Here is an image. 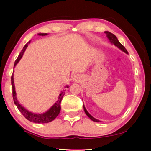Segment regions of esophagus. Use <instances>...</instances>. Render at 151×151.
<instances>
[{"label": "esophagus", "mask_w": 151, "mask_h": 151, "mask_svg": "<svg viewBox=\"0 0 151 151\" xmlns=\"http://www.w3.org/2000/svg\"><path fill=\"white\" fill-rule=\"evenodd\" d=\"M80 75H76L75 76V77H74V80H75V81H76V82H78V81H79V80H80Z\"/></svg>", "instance_id": "obj_1"}]
</instances>
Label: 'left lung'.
<instances>
[{
    "label": "left lung",
    "mask_w": 151,
    "mask_h": 151,
    "mask_svg": "<svg viewBox=\"0 0 151 151\" xmlns=\"http://www.w3.org/2000/svg\"><path fill=\"white\" fill-rule=\"evenodd\" d=\"M105 34H107V37H108V38L109 40H110V41L111 42L113 43V44H114L115 46H116L118 48H119L120 49H121L122 50V51H124V52L125 53H126V54H128V51H127L126 50V49L125 48V47L122 44H121L119 40H118V39H117V38H116V37L114 35H113V33H111V32H109V31H105V32H104ZM83 107H84V112H85V113L86 114V115L87 116L90 118V119L91 120H93V121H94V122H100L99 120H97V119H96L95 118H93L92 116H91V115L88 113V112L86 111V108H85V107L83 105Z\"/></svg>",
    "instance_id": "left-lung-1"
}]
</instances>
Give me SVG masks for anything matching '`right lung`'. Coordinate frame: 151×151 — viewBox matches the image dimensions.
I'll use <instances>...</instances> for the list:
<instances>
[{
    "mask_svg": "<svg viewBox=\"0 0 151 151\" xmlns=\"http://www.w3.org/2000/svg\"><path fill=\"white\" fill-rule=\"evenodd\" d=\"M38 35H41V36H45V35H47V33H39ZM29 43H30V41H29V42L27 43L24 46V47L23 48L22 52H20L18 57H17L16 61H15L14 67L16 65V64L18 63V61H19L20 59L22 58L23 53H24L27 47L28 46V44ZM13 77H14V74H12V75L11 76V83H12V96H13L14 102L15 103V105L17 106L18 110L21 112V113L25 116V119H27L29 121H31V122H35V123L44 124V123H48L50 122H52V120H54L55 118L57 117V116L59 114V113H60V110H61L60 104H61V99L63 98V96L65 95V91H63L60 94V96L58 97V101L55 103V104L53 105L48 111L43 114H35V113H31V112H29L27 110H26L24 107H22V106L19 104V103L17 100Z\"/></svg>",
    "mask_w": 151,
    "mask_h": 151,
    "instance_id": "right-lung-1",
    "label": "right lung"
}]
</instances>
